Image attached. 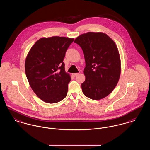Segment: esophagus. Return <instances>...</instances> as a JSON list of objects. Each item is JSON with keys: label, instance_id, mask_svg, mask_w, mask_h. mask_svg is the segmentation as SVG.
<instances>
[{"label": "esophagus", "instance_id": "34e87169", "mask_svg": "<svg viewBox=\"0 0 150 150\" xmlns=\"http://www.w3.org/2000/svg\"><path fill=\"white\" fill-rule=\"evenodd\" d=\"M78 73H74V74H72V75L74 77H75L76 76L78 75Z\"/></svg>", "mask_w": 150, "mask_h": 150}]
</instances>
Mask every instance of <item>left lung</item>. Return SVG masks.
Returning a JSON list of instances; mask_svg holds the SVG:
<instances>
[{"mask_svg":"<svg viewBox=\"0 0 150 150\" xmlns=\"http://www.w3.org/2000/svg\"><path fill=\"white\" fill-rule=\"evenodd\" d=\"M74 43L81 48L85 58L83 93L92 100L106 97L114 89L121 72L120 56L115 43L106 34L93 32L79 36Z\"/></svg>","mask_w":150,"mask_h":150,"instance_id":"8db88e82","label":"left lung"}]
</instances>
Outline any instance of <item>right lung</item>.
<instances>
[{"label": "right lung", "instance_id": "1", "mask_svg": "<svg viewBox=\"0 0 150 150\" xmlns=\"http://www.w3.org/2000/svg\"><path fill=\"white\" fill-rule=\"evenodd\" d=\"M74 40L59 36L41 38L29 51L26 75L33 91L45 102L57 103L67 96L71 78L65 72L63 61Z\"/></svg>", "mask_w": 150, "mask_h": 150}]
</instances>
